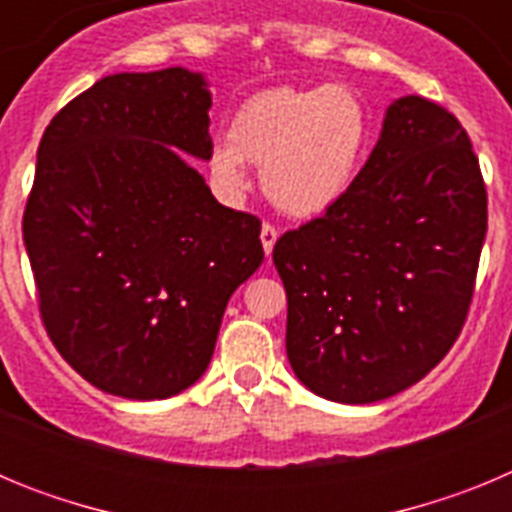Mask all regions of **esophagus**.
Segmentation results:
<instances>
[{"label":"esophagus","mask_w":512,"mask_h":512,"mask_svg":"<svg viewBox=\"0 0 512 512\" xmlns=\"http://www.w3.org/2000/svg\"><path fill=\"white\" fill-rule=\"evenodd\" d=\"M277 238H279V230L274 228V225H271V223L261 225V246H264L266 256H271V251H274V243H277Z\"/></svg>","instance_id":"obj_1"}]
</instances>
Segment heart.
Returning <instances> with one entry per match:
<instances>
[{
    "label": "heart",
    "instance_id": "1",
    "mask_svg": "<svg viewBox=\"0 0 512 512\" xmlns=\"http://www.w3.org/2000/svg\"><path fill=\"white\" fill-rule=\"evenodd\" d=\"M372 115L341 84L274 87L251 94L228 125V146L210 153L225 192L248 189L246 166L261 169L271 205L292 217L323 215L343 200L364 164Z\"/></svg>",
    "mask_w": 512,
    "mask_h": 512
}]
</instances>
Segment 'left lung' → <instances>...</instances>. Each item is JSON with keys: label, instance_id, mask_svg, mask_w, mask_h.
Segmentation results:
<instances>
[{"label": "left lung", "instance_id": "left-lung-1", "mask_svg": "<svg viewBox=\"0 0 512 512\" xmlns=\"http://www.w3.org/2000/svg\"><path fill=\"white\" fill-rule=\"evenodd\" d=\"M485 233L467 130L431 99L392 102L346 197L274 246L297 379L348 405L423 379L464 328Z\"/></svg>", "mask_w": 512, "mask_h": 512}]
</instances>
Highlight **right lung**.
Returning a JSON list of instances; mask_svg holds the SVG:
<instances>
[{
  "instance_id": "obj_1",
  "label": "right lung",
  "mask_w": 512,
  "mask_h": 512,
  "mask_svg": "<svg viewBox=\"0 0 512 512\" xmlns=\"http://www.w3.org/2000/svg\"><path fill=\"white\" fill-rule=\"evenodd\" d=\"M202 74H115L45 128L22 217L40 318L81 377L164 400L205 374L230 295L264 261L261 220L187 164L210 158Z\"/></svg>"
}]
</instances>
